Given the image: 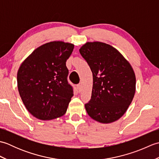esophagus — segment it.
<instances>
[{"instance_id": "obj_1", "label": "esophagus", "mask_w": 159, "mask_h": 159, "mask_svg": "<svg viewBox=\"0 0 159 159\" xmlns=\"http://www.w3.org/2000/svg\"><path fill=\"white\" fill-rule=\"evenodd\" d=\"M81 88H82V85H80V84H78V85H77V89H78V90L79 91V92H80V90H81Z\"/></svg>"}]
</instances>
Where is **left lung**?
<instances>
[{
    "label": "left lung",
    "mask_w": 159,
    "mask_h": 159,
    "mask_svg": "<svg viewBox=\"0 0 159 159\" xmlns=\"http://www.w3.org/2000/svg\"><path fill=\"white\" fill-rule=\"evenodd\" d=\"M93 74L92 97L85 104L89 116L102 124L117 121L126 113L136 89L130 63L107 43L87 42L79 49Z\"/></svg>",
    "instance_id": "left-lung-1"
}]
</instances>
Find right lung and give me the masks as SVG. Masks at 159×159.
<instances>
[{
	"mask_svg": "<svg viewBox=\"0 0 159 159\" xmlns=\"http://www.w3.org/2000/svg\"><path fill=\"white\" fill-rule=\"evenodd\" d=\"M74 45L62 41L44 43L37 48L20 65L17 82L26 109L41 120L63 116L73 96L67 80L66 62Z\"/></svg>",
	"mask_w": 159,
	"mask_h": 159,
	"instance_id": "right-lung-1",
	"label": "right lung"
}]
</instances>
